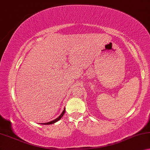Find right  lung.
<instances>
[{
  "label": "right lung",
  "mask_w": 150,
  "mask_h": 150,
  "mask_svg": "<svg viewBox=\"0 0 150 150\" xmlns=\"http://www.w3.org/2000/svg\"><path fill=\"white\" fill-rule=\"evenodd\" d=\"M64 113H65V107H64V110H63V111L62 112V113H61V114H60V115H59V117L56 118V119L54 120H52V121H51V122H46V123H43V124H45V125H49V124H52L56 123V122L59 121V120H60L61 119V118L62 117V116H63V115H64Z\"/></svg>",
  "instance_id": "add662e5"
}]
</instances>
